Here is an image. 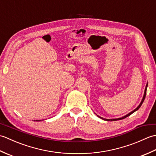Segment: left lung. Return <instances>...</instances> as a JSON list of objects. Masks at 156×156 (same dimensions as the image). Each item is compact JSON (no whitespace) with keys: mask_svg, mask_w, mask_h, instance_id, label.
<instances>
[{"mask_svg":"<svg viewBox=\"0 0 156 156\" xmlns=\"http://www.w3.org/2000/svg\"><path fill=\"white\" fill-rule=\"evenodd\" d=\"M147 87V85H146V87H145V92H144V97H143V98H142V101H141V103L140 104V105H139L138 107H137L135 109V110H133V111H131V112H129V114H127V115H125V116H124V117H121V118H118V119H104V118H102V117H99V116H98V115H97V116H98V117L99 118H101V119H103V120H105V121H118V120H121V119H125V118H126V117H127L128 116L131 115L132 113H133L134 112H135V111H137L138 109L141 107V106L142 103H143L144 101V100H145V96H146Z\"/></svg>","mask_w":156,"mask_h":156,"instance_id":"1","label":"left lung"}]
</instances>
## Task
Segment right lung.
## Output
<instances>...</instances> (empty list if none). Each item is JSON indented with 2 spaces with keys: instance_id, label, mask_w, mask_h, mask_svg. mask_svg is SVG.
<instances>
[{
  "instance_id": "add662e5",
  "label": "right lung",
  "mask_w": 156,
  "mask_h": 156,
  "mask_svg": "<svg viewBox=\"0 0 156 156\" xmlns=\"http://www.w3.org/2000/svg\"><path fill=\"white\" fill-rule=\"evenodd\" d=\"M39 121V120H38V121H37V120H36V121Z\"/></svg>"
}]
</instances>
